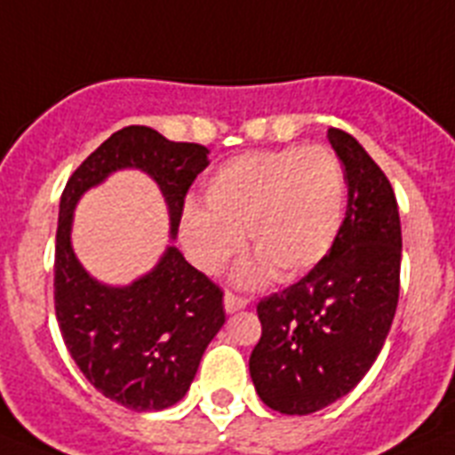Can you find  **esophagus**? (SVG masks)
<instances>
[{
  "instance_id": "1",
  "label": "esophagus",
  "mask_w": 455,
  "mask_h": 455,
  "mask_svg": "<svg viewBox=\"0 0 455 455\" xmlns=\"http://www.w3.org/2000/svg\"><path fill=\"white\" fill-rule=\"evenodd\" d=\"M246 304H249V299L236 298L235 292H225L223 307H225V311H228V314H236V311L246 309Z\"/></svg>"
}]
</instances>
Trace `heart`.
<instances>
[{
	"instance_id": "1",
	"label": "heart",
	"mask_w": 455,
	"mask_h": 455,
	"mask_svg": "<svg viewBox=\"0 0 455 455\" xmlns=\"http://www.w3.org/2000/svg\"><path fill=\"white\" fill-rule=\"evenodd\" d=\"M344 204V172L328 148L243 153L206 179V212L186 209L183 246L202 272L219 274L246 235L255 258L236 272L242 286H258L272 272L279 281H295L335 246Z\"/></svg>"
}]
</instances>
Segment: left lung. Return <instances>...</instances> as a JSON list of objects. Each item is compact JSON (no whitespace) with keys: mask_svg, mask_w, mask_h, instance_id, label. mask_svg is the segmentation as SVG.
Here are the masks:
<instances>
[{"mask_svg":"<svg viewBox=\"0 0 455 455\" xmlns=\"http://www.w3.org/2000/svg\"><path fill=\"white\" fill-rule=\"evenodd\" d=\"M328 139L344 164L347 219L316 267L260 299L262 337L249 360L262 403L291 416L314 414L358 386L384 348L400 295L395 193L351 134L330 127Z\"/></svg>","mask_w":455,"mask_h":455,"instance_id":"8db88e82","label":"left lung"}]
</instances>
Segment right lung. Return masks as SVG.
Segmentation results:
<instances>
[{"instance_id": "obj_1", "label": "right lung", "mask_w": 455, "mask_h": 455, "mask_svg": "<svg viewBox=\"0 0 455 455\" xmlns=\"http://www.w3.org/2000/svg\"><path fill=\"white\" fill-rule=\"evenodd\" d=\"M206 156L204 146L176 144L153 127H123L85 157L60 200L52 283L60 332L90 384L132 411H160L186 395L202 354L223 328V292L174 243L132 283H101L71 246L74 209L111 174L139 169L160 188L169 239H176L188 188L209 167Z\"/></svg>"}]
</instances>
